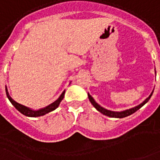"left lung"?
<instances>
[{
	"label": "left lung",
	"instance_id": "1",
	"mask_svg": "<svg viewBox=\"0 0 160 160\" xmlns=\"http://www.w3.org/2000/svg\"><path fill=\"white\" fill-rule=\"evenodd\" d=\"M155 75H156L155 68ZM154 89H155V88H154ZM154 89H153L152 92H151V94L149 95L148 98H146L145 99V100L141 103V104L136 106V107H132V108H129V109L124 110V111H110V110L106 109V108H104V107H102V106L99 105L98 103L96 102V101L93 99V98H92V97L88 93V100L90 101L91 104H92V105L93 106V107H94L95 108H96L99 112H100V113H102V115H107V116H109V117H111V118H119V119H121V118L127 117V116H128V115H132V114H133L134 112H136L138 110L140 109L141 107H143V106H144L151 98L153 92H154Z\"/></svg>",
	"mask_w": 160,
	"mask_h": 160
}]
</instances>
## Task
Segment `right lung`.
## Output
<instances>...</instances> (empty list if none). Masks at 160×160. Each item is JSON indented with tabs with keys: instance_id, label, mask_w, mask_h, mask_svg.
<instances>
[{
	"instance_id": "add662e5",
	"label": "right lung",
	"mask_w": 160,
	"mask_h": 160,
	"mask_svg": "<svg viewBox=\"0 0 160 160\" xmlns=\"http://www.w3.org/2000/svg\"><path fill=\"white\" fill-rule=\"evenodd\" d=\"M5 92H6V95H7L8 99H9V102L12 103V105L14 106L16 109L19 111L20 113H22V115L28 116V117H39V116H42V115H46V114H48L49 112L54 111L56 108L58 107L60 102H61L62 100L63 99L64 95H65V90H64L63 92H62L61 95L58 97V98L57 100H55L53 102H52L51 104L48 105L47 107L41 108V109L34 110L30 108V107H26V106L19 104V103H18L17 102H15L14 99L12 98L11 97L9 96V92H8V88L6 86H5Z\"/></svg>"
}]
</instances>
